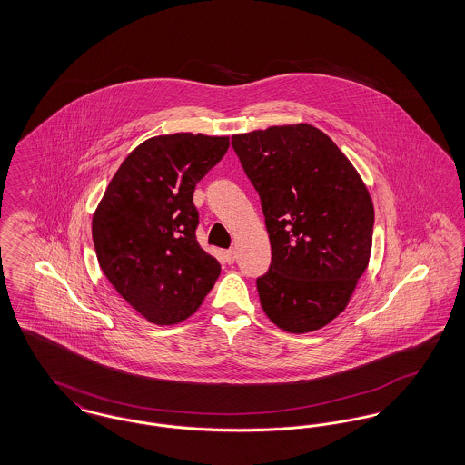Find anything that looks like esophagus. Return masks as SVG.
Masks as SVG:
<instances>
[{"label": "esophagus", "instance_id": "34e87169", "mask_svg": "<svg viewBox=\"0 0 465 465\" xmlns=\"http://www.w3.org/2000/svg\"><path fill=\"white\" fill-rule=\"evenodd\" d=\"M223 258H224V262H226V263H230V265H232V263L235 262L237 254H235V251H233V249H228V251H224V252H223Z\"/></svg>", "mask_w": 465, "mask_h": 465}]
</instances>
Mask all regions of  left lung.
<instances>
[{
    "label": "left lung",
    "instance_id": "8db88e82",
    "mask_svg": "<svg viewBox=\"0 0 465 465\" xmlns=\"http://www.w3.org/2000/svg\"><path fill=\"white\" fill-rule=\"evenodd\" d=\"M232 146L260 193L272 265L260 303L281 330L303 334L347 309L366 272L375 209L351 160L310 124L235 134Z\"/></svg>",
    "mask_w": 465,
    "mask_h": 465
}]
</instances>
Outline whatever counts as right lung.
I'll use <instances>...</instances> for the list:
<instances>
[{
	"label": "right lung",
	"mask_w": 465,
	"mask_h": 465,
	"mask_svg": "<svg viewBox=\"0 0 465 465\" xmlns=\"http://www.w3.org/2000/svg\"><path fill=\"white\" fill-rule=\"evenodd\" d=\"M228 146V135L146 139L122 162L92 216L103 273L156 326L193 315L222 273L218 260L197 242L193 192Z\"/></svg>",
	"instance_id": "obj_1"
}]
</instances>
